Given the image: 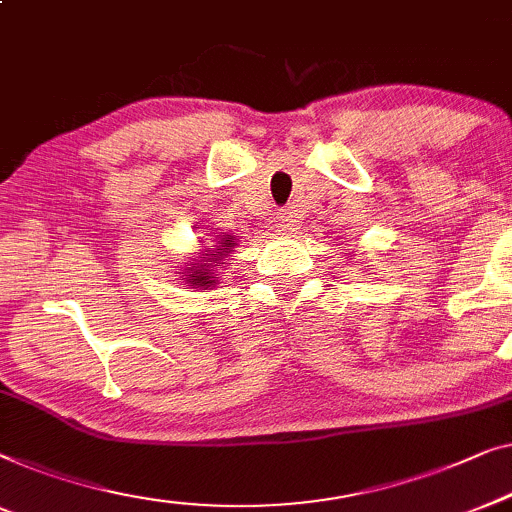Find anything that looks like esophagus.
<instances>
[{
  "instance_id": "1",
  "label": "esophagus",
  "mask_w": 512,
  "mask_h": 512,
  "mask_svg": "<svg viewBox=\"0 0 512 512\" xmlns=\"http://www.w3.org/2000/svg\"><path fill=\"white\" fill-rule=\"evenodd\" d=\"M276 222H278V232H280V234L290 232V227H292V220H290V215H287V213H280Z\"/></svg>"
}]
</instances>
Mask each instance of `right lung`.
Returning a JSON list of instances; mask_svg holds the SVG:
<instances>
[{"label": "right lung", "mask_w": 512, "mask_h": 512, "mask_svg": "<svg viewBox=\"0 0 512 512\" xmlns=\"http://www.w3.org/2000/svg\"><path fill=\"white\" fill-rule=\"evenodd\" d=\"M206 236H213V239L199 241V246L204 248L199 253V259H190L183 269V283L192 290H213L220 283V273L236 246V236L232 234L213 232L211 229ZM208 242L212 243L211 247L207 246Z\"/></svg>", "instance_id": "obj_1"}]
</instances>
